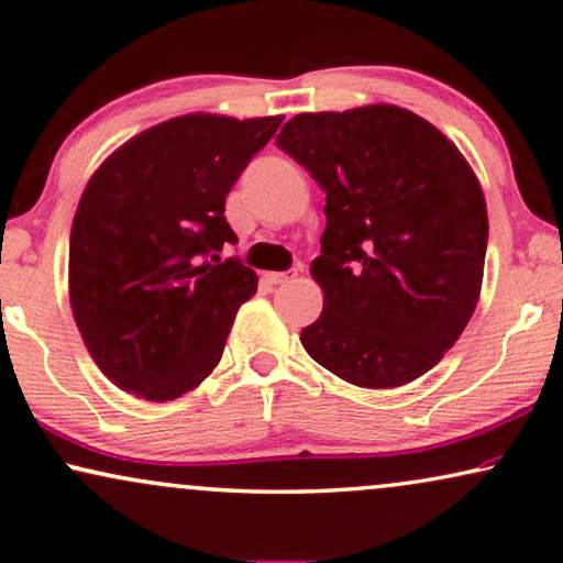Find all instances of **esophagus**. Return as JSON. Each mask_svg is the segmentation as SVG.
I'll use <instances>...</instances> for the list:
<instances>
[{"label":"esophagus","mask_w":563,"mask_h":563,"mask_svg":"<svg viewBox=\"0 0 563 563\" xmlns=\"http://www.w3.org/2000/svg\"><path fill=\"white\" fill-rule=\"evenodd\" d=\"M298 275V271H288V273H265L263 280L271 283V285H280V283H288Z\"/></svg>","instance_id":"34e87169"}]
</instances>
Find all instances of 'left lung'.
<instances>
[{
  "label": "left lung",
  "mask_w": 563,
  "mask_h": 563,
  "mask_svg": "<svg viewBox=\"0 0 563 563\" xmlns=\"http://www.w3.org/2000/svg\"><path fill=\"white\" fill-rule=\"evenodd\" d=\"M278 147L325 190L310 275L323 313L300 343L361 388L421 378L459 341L484 283L488 216L461 150L396 104L302 112Z\"/></svg>",
  "instance_id": "left-lung-1"
}]
</instances>
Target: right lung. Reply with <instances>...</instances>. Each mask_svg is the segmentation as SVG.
I'll return each mask as SVG.
<instances>
[{
	"label": "right lung",
	"instance_id": "right-lung-1",
	"mask_svg": "<svg viewBox=\"0 0 563 563\" xmlns=\"http://www.w3.org/2000/svg\"><path fill=\"white\" fill-rule=\"evenodd\" d=\"M280 122L183 114L124 142L89 177L69 235V306L118 388L163 404L220 363L257 290L250 267L218 255L238 243L225 198Z\"/></svg>",
	"mask_w": 563,
	"mask_h": 563
}]
</instances>
